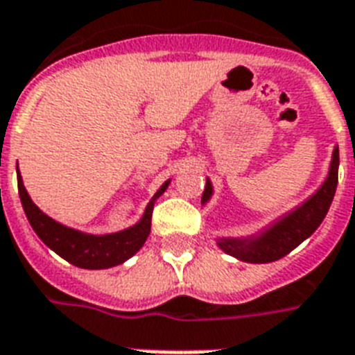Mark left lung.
<instances>
[{"label": "left lung", "mask_w": 355, "mask_h": 355, "mask_svg": "<svg viewBox=\"0 0 355 355\" xmlns=\"http://www.w3.org/2000/svg\"><path fill=\"white\" fill-rule=\"evenodd\" d=\"M337 169H339V149L334 148L327 180L321 184V187L312 197L306 198L301 206L288 211L286 215H282L281 218L273 220L266 230H262L255 235L241 239H217L218 248L239 261L253 262V264L279 261L288 255L302 241H306L318 230L322 218L327 217L334 195H336ZM211 195L213 186L209 178H206L202 204H206Z\"/></svg>", "instance_id": "8db88e82"}]
</instances>
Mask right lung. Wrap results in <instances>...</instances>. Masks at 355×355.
Masks as SVG:
<instances>
[{"instance_id":"right-lung-1","label":"right lung","mask_w":355,"mask_h":355,"mask_svg":"<svg viewBox=\"0 0 355 355\" xmlns=\"http://www.w3.org/2000/svg\"><path fill=\"white\" fill-rule=\"evenodd\" d=\"M16 171H18V191L23 209H25V215H27L28 223H31L37 237L42 239L53 252H56L60 257L74 264V266L85 268V270H105V268L122 264L129 257H132L144 246L146 239L149 237L155 200L169 186V180L162 184V187L155 193V197L146 207L142 218L135 226L122 230V232L109 233V235H91V233L78 232L73 227L63 226L49 215H45L33 202V198L28 197L27 189L23 186L19 169H16Z\"/></svg>"}]
</instances>
